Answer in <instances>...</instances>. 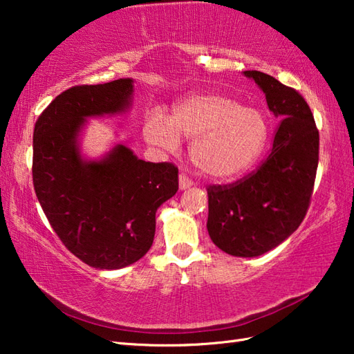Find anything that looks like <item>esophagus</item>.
<instances>
[{"mask_svg": "<svg viewBox=\"0 0 354 354\" xmlns=\"http://www.w3.org/2000/svg\"><path fill=\"white\" fill-rule=\"evenodd\" d=\"M193 185L192 179L185 175V173H179V189L185 190V189H190Z\"/></svg>", "mask_w": 354, "mask_h": 354, "instance_id": "1", "label": "esophagus"}]
</instances>
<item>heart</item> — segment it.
I'll use <instances>...</instances> for the list:
<instances>
[{"label":"heart","instance_id":"obj_1","mask_svg":"<svg viewBox=\"0 0 354 354\" xmlns=\"http://www.w3.org/2000/svg\"><path fill=\"white\" fill-rule=\"evenodd\" d=\"M150 145L175 150L179 137L193 140L194 165L213 179H232L257 162L269 138L260 111L245 108L230 95L208 93L185 97L173 106L170 120L152 112L145 123Z\"/></svg>","mask_w":354,"mask_h":354}]
</instances>
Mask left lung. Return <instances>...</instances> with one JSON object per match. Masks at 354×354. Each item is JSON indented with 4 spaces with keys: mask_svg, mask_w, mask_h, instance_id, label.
Returning <instances> with one entry per match:
<instances>
[{
    "mask_svg": "<svg viewBox=\"0 0 354 354\" xmlns=\"http://www.w3.org/2000/svg\"><path fill=\"white\" fill-rule=\"evenodd\" d=\"M281 118L272 149L254 171L227 185H208L207 228L213 243L236 257H257L284 242L310 205L319 160V132L297 89L260 71H245Z\"/></svg>",
    "mask_w": 354,
    "mask_h": 354,
    "instance_id": "1",
    "label": "left lung"
}]
</instances>
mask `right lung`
Returning <instances> with one entry per match:
<instances>
[{
	"instance_id": "add662e5",
	"label": "right lung",
	"mask_w": 354,
	"mask_h": 354,
	"mask_svg": "<svg viewBox=\"0 0 354 354\" xmlns=\"http://www.w3.org/2000/svg\"><path fill=\"white\" fill-rule=\"evenodd\" d=\"M132 88V79L73 86L42 111L33 131L37 201L66 250L99 269L140 260L153 243L156 209L178 192L173 162H146L122 145L100 161L79 153L85 118L126 109Z\"/></svg>"
}]
</instances>
